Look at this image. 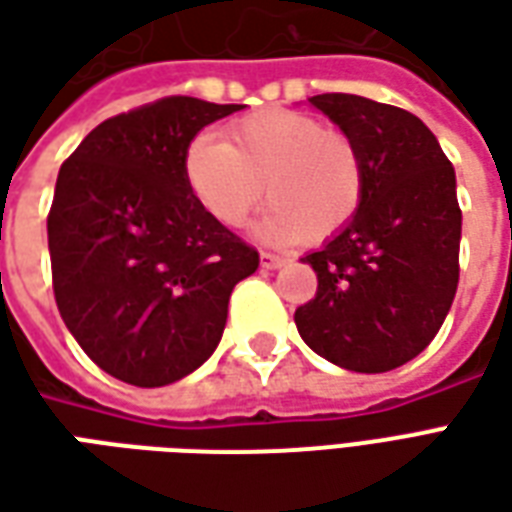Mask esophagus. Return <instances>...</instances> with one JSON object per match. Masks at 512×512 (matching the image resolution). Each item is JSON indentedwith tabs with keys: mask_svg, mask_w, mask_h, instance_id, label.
<instances>
[{
	"mask_svg": "<svg viewBox=\"0 0 512 512\" xmlns=\"http://www.w3.org/2000/svg\"><path fill=\"white\" fill-rule=\"evenodd\" d=\"M260 266L266 268V271H274V268L285 266V260L279 255H271V252H260Z\"/></svg>",
	"mask_w": 512,
	"mask_h": 512,
	"instance_id": "obj_1",
	"label": "esophagus"
}]
</instances>
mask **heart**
I'll return each mask as SVG.
<instances>
[{"mask_svg":"<svg viewBox=\"0 0 512 512\" xmlns=\"http://www.w3.org/2000/svg\"><path fill=\"white\" fill-rule=\"evenodd\" d=\"M183 175L202 211L238 227L266 194L257 235L274 244H312L343 233L365 200V158L351 136L293 109L235 120L227 142L191 139Z\"/></svg>","mask_w":512,"mask_h":512,"instance_id":"1","label":"heart"}]
</instances>
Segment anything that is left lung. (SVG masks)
<instances>
[{"instance_id": "8db88e82", "label": "left lung", "mask_w": 512, "mask_h": 512, "mask_svg": "<svg viewBox=\"0 0 512 512\" xmlns=\"http://www.w3.org/2000/svg\"><path fill=\"white\" fill-rule=\"evenodd\" d=\"M310 104L359 145L367 178L354 222L304 257L318 290L293 318L301 340L332 365L386 373L428 348L455 299V169L406 109L348 93L312 95Z\"/></svg>"}]
</instances>
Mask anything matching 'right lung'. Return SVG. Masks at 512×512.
<instances>
[{
	"label": "right lung",
	"mask_w": 512,
	"mask_h": 512,
	"mask_svg": "<svg viewBox=\"0 0 512 512\" xmlns=\"http://www.w3.org/2000/svg\"><path fill=\"white\" fill-rule=\"evenodd\" d=\"M241 104L169 95L109 117L60 167L49 211L54 299L109 376L167 386L216 351L260 257L191 197L183 153Z\"/></svg>",
	"instance_id": "add662e5"
}]
</instances>
